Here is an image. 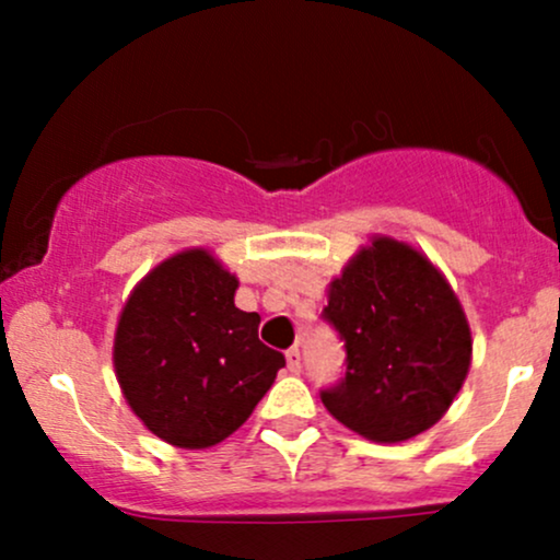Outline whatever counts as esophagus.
<instances>
[{"label": "esophagus", "mask_w": 560, "mask_h": 560, "mask_svg": "<svg viewBox=\"0 0 560 560\" xmlns=\"http://www.w3.org/2000/svg\"><path fill=\"white\" fill-rule=\"evenodd\" d=\"M287 369L292 371V374H300V350L298 347L287 350Z\"/></svg>", "instance_id": "esophagus-1"}]
</instances>
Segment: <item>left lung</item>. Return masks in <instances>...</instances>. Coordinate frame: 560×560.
Masks as SVG:
<instances>
[{
	"label": "left lung",
	"mask_w": 560,
	"mask_h": 560,
	"mask_svg": "<svg viewBox=\"0 0 560 560\" xmlns=\"http://www.w3.org/2000/svg\"><path fill=\"white\" fill-rule=\"evenodd\" d=\"M324 316L345 339L342 384L320 392L350 432L395 445L432 429L471 369V326L445 273L376 234L334 276Z\"/></svg>",
	"instance_id": "obj_1"
}]
</instances>
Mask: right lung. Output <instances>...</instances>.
I'll list each match as a JSON object with an SVG mask.
<instances>
[{"label":"right lung","instance_id":"obj_1","mask_svg":"<svg viewBox=\"0 0 560 560\" xmlns=\"http://www.w3.org/2000/svg\"><path fill=\"white\" fill-rule=\"evenodd\" d=\"M236 289L210 249L189 247L158 262L120 311L115 378L139 421L173 447L226 440L284 369L258 339V313L234 305Z\"/></svg>","mask_w":560,"mask_h":560}]
</instances>
